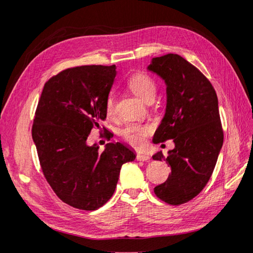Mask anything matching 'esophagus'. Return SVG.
I'll list each match as a JSON object with an SVG mask.
<instances>
[{
	"label": "esophagus",
	"instance_id": "1",
	"mask_svg": "<svg viewBox=\"0 0 253 253\" xmlns=\"http://www.w3.org/2000/svg\"><path fill=\"white\" fill-rule=\"evenodd\" d=\"M150 159V157L147 154H142V152H139V154H136V160L139 161H147Z\"/></svg>",
	"mask_w": 253,
	"mask_h": 253
}]
</instances>
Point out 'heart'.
Segmentation results:
<instances>
[{"mask_svg":"<svg viewBox=\"0 0 253 253\" xmlns=\"http://www.w3.org/2000/svg\"><path fill=\"white\" fill-rule=\"evenodd\" d=\"M127 86L136 96L144 102L154 101L157 93V83L154 78L143 72H136L127 81ZM105 112L109 117H113L115 112V98L113 94H109L105 99ZM152 132V127L147 124L129 123L119 132L122 141L134 148L143 147L146 139Z\"/></svg>","mask_w":253,"mask_h":253,"instance_id":"obj_1","label":"heart"}]
</instances>
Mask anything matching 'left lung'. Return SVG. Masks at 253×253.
<instances>
[{
    "instance_id": "obj_1",
    "label": "left lung",
    "mask_w": 253,
    "mask_h": 253,
    "mask_svg": "<svg viewBox=\"0 0 253 253\" xmlns=\"http://www.w3.org/2000/svg\"><path fill=\"white\" fill-rule=\"evenodd\" d=\"M167 84V109L155 133L156 143L172 139L175 149L164 160L171 173L155 187L169 205H181L200 194L214 171L223 144L222 123L215 89L204 74L179 55L156 57L148 67Z\"/></svg>"
}]
</instances>
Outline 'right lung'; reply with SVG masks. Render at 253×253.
Here are the masks:
<instances>
[{
	"label": "right lung",
	"instance_id": "obj_1",
	"mask_svg": "<svg viewBox=\"0 0 253 253\" xmlns=\"http://www.w3.org/2000/svg\"><path fill=\"white\" fill-rule=\"evenodd\" d=\"M115 76V65L61 70L45 82L35 113L32 139L41 170L56 195L78 210L104 205L122 165L135 159L120 142L107 143L103 152L86 144L90 130L105 121V99Z\"/></svg>",
	"mask_w": 253,
	"mask_h": 253
}]
</instances>
